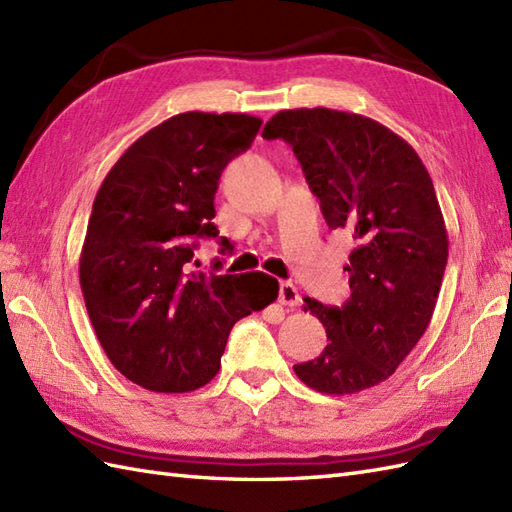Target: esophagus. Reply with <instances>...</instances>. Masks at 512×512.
<instances>
[{"label": "esophagus", "mask_w": 512, "mask_h": 512, "mask_svg": "<svg viewBox=\"0 0 512 512\" xmlns=\"http://www.w3.org/2000/svg\"><path fill=\"white\" fill-rule=\"evenodd\" d=\"M280 304L295 308L299 304V291L293 282H280Z\"/></svg>", "instance_id": "obj_1"}]
</instances>
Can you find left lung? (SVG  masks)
Instances as JSON below:
<instances>
[{"label": "left lung", "mask_w": 512, "mask_h": 512, "mask_svg": "<svg viewBox=\"0 0 512 512\" xmlns=\"http://www.w3.org/2000/svg\"><path fill=\"white\" fill-rule=\"evenodd\" d=\"M263 139L293 147L330 230L352 232V295L304 299L328 345L297 378L326 395L371 389L395 373L426 332L447 265V230L428 169L402 136L356 112L280 110Z\"/></svg>", "instance_id": "8db88e82"}]
</instances>
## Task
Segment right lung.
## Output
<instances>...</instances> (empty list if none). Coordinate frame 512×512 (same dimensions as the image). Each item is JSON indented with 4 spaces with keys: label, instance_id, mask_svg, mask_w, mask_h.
<instances>
[{
    "label": "right lung",
    "instance_id": "right-lung-1",
    "mask_svg": "<svg viewBox=\"0 0 512 512\" xmlns=\"http://www.w3.org/2000/svg\"><path fill=\"white\" fill-rule=\"evenodd\" d=\"M260 123L245 112H182L136 139L95 195L80 254L84 304L110 363L147 391L208 384L234 323L278 299V280L263 271H193L197 241L219 236L221 171Z\"/></svg>",
    "mask_w": 512,
    "mask_h": 512
}]
</instances>
